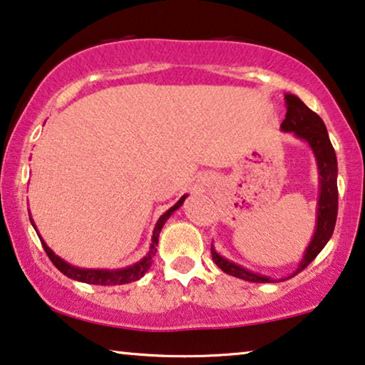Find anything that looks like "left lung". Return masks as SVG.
<instances>
[{"label":"left lung","instance_id":"obj_1","mask_svg":"<svg viewBox=\"0 0 365 365\" xmlns=\"http://www.w3.org/2000/svg\"><path fill=\"white\" fill-rule=\"evenodd\" d=\"M285 105H287V115L282 121V132H294L295 137L309 143L317 160L319 180H320V193H319V207H317V225L310 244L305 250L304 259L300 262L297 270L292 275L302 272L320 250L327 245V242L334 233L335 220H337V207H339V192H337V157H335L334 147L330 143L327 128L320 116L309 108L299 96L285 95ZM212 259L220 269L228 275L237 277V279L247 282H259V284H269L275 282L270 277L254 274V272L245 270L244 267L233 264V262L223 259L218 255L212 247ZM287 277V279H290ZM284 280V279H280Z\"/></svg>","mask_w":365,"mask_h":365}]
</instances>
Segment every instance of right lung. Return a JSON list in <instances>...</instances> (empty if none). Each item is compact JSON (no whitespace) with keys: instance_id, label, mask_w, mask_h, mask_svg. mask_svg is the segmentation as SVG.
<instances>
[{"instance_id":"right-lung-1","label":"right lung","mask_w":365,"mask_h":365,"mask_svg":"<svg viewBox=\"0 0 365 365\" xmlns=\"http://www.w3.org/2000/svg\"><path fill=\"white\" fill-rule=\"evenodd\" d=\"M185 197L187 195H183L177 203H175L172 208H170V210L165 212L163 215L158 218L157 225H155L153 235H152V245H150L148 254L145 255L142 260L137 262V264L126 267V269H121V270L80 269V267H73V265L68 264V262H65L63 259H60V257H58V255L53 254V250L45 244V240H43L40 235H38V237H40L43 249H45L46 255L50 257V260L53 262V265H55L56 269L61 272V274H65L66 277H70V279L78 280V282H85V284H93V285H123V284H130V282H135V280L142 279V277L148 272L150 267H152L155 252H157V245H158L160 230H162V227L165 225V222L168 220V217L172 215V213L177 210V208L182 207V203H183V200H185ZM30 220H31V217H30ZM31 223H33V220H31ZM33 227H35V223H33Z\"/></svg>"}]
</instances>
